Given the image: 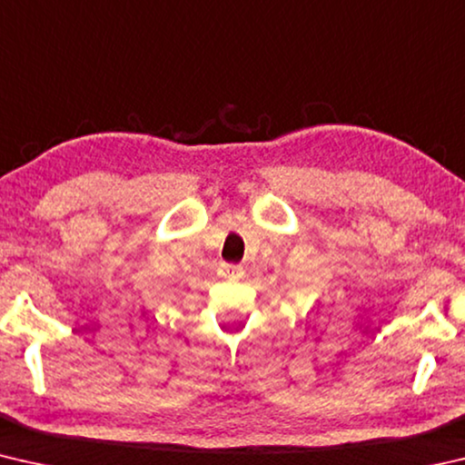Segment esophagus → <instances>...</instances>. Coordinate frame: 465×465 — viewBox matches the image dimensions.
Returning <instances> with one entry per match:
<instances>
[{
	"mask_svg": "<svg viewBox=\"0 0 465 465\" xmlns=\"http://www.w3.org/2000/svg\"><path fill=\"white\" fill-rule=\"evenodd\" d=\"M242 266L238 264H223V272L227 274V277H235V274H240Z\"/></svg>",
	"mask_w": 465,
	"mask_h": 465,
	"instance_id": "esophagus-1",
	"label": "esophagus"
}]
</instances>
